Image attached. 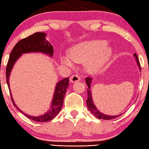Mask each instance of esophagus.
<instances>
[{
	"mask_svg": "<svg viewBox=\"0 0 149 149\" xmlns=\"http://www.w3.org/2000/svg\"><path fill=\"white\" fill-rule=\"evenodd\" d=\"M80 79H81V78H80L79 75H78L77 74H75V75H71L70 80V81L71 83H75V82H77V81H80Z\"/></svg>",
	"mask_w": 149,
	"mask_h": 149,
	"instance_id": "34e87169",
	"label": "esophagus"
}]
</instances>
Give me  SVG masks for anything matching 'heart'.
<instances>
[{
	"label": "heart",
	"mask_w": 149,
	"mask_h": 149,
	"mask_svg": "<svg viewBox=\"0 0 149 149\" xmlns=\"http://www.w3.org/2000/svg\"><path fill=\"white\" fill-rule=\"evenodd\" d=\"M103 40H95L77 44L73 46L70 54L61 57L64 65L72 67L75 63H85L87 70L95 73L102 68L110 59L112 55V49L107 46Z\"/></svg>",
	"instance_id": "b5f03b06"
}]
</instances>
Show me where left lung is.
Instances as JSON below:
<instances>
[{
	"instance_id": "1",
	"label": "left lung",
	"mask_w": 149,
	"mask_h": 149,
	"mask_svg": "<svg viewBox=\"0 0 149 149\" xmlns=\"http://www.w3.org/2000/svg\"><path fill=\"white\" fill-rule=\"evenodd\" d=\"M134 56L136 57V59L137 61V63H138V65L139 67V70L141 71V66H140V63H139V58L138 56L136 54H134ZM86 83L87 86H88V88H87V94H88V98L86 100V104L87 107H88V110L90 111L93 115L95 116L96 118L100 119H105V120H110V119H112L119 117L120 115L118 116H109V115H105L104 113H102L101 112H100L99 110H97V108H96L94 105V103L92 101V93L91 91H90V84H91V81H92V79L90 77H86Z\"/></svg>"
}]
</instances>
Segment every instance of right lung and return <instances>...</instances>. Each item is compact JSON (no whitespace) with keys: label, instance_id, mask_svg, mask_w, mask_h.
<instances>
[{"label":"right lung","instance_id":"obj_1","mask_svg":"<svg viewBox=\"0 0 149 149\" xmlns=\"http://www.w3.org/2000/svg\"><path fill=\"white\" fill-rule=\"evenodd\" d=\"M45 33L41 32L35 33L31 36L28 37L24 38L17 42L11 50L10 57L7 63L6 71V82L8 86L9 90H10L11 99L12 101L14 107H15L20 112L27 117L28 118L32 119L37 122H46L52 120L56 116L58 113L60 112L61 108L63 107L64 98L66 92V89L69 86V78L66 77L60 81L56 84L55 93L54 95L53 100H52V106L48 112L45 114L40 116H31L26 114L22 112L18 107L16 106L13 100V97L11 95V92L10 89V84H9V77L11 69H12L13 65L15 61L18 59L20 55L29 52H42L46 54H48L52 56L54 54L53 46L48 40L45 39Z\"/></svg>","mask_w":149,"mask_h":149}]
</instances>
